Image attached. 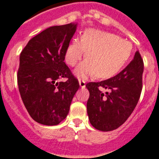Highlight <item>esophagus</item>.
Wrapping results in <instances>:
<instances>
[{
	"instance_id": "1",
	"label": "esophagus",
	"mask_w": 159,
	"mask_h": 159,
	"mask_svg": "<svg viewBox=\"0 0 159 159\" xmlns=\"http://www.w3.org/2000/svg\"><path fill=\"white\" fill-rule=\"evenodd\" d=\"M79 84H80V86L81 88L85 87V81L81 80H79Z\"/></svg>"
}]
</instances>
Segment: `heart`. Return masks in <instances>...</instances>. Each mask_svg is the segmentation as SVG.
Wrapping results in <instances>:
<instances>
[{"label":"heart","instance_id":"1","mask_svg":"<svg viewBox=\"0 0 159 159\" xmlns=\"http://www.w3.org/2000/svg\"><path fill=\"white\" fill-rule=\"evenodd\" d=\"M86 60L75 68V75L86 79L97 75L100 79H108L118 74L129 58L131 43L116 34L89 29L80 40L74 39L67 46L65 62L74 67L85 55Z\"/></svg>","mask_w":159,"mask_h":159}]
</instances>
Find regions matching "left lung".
I'll use <instances>...</instances> for the list:
<instances>
[{"label": "left lung", "mask_w": 159, "mask_h": 159, "mask_svg": "<svg viewBox=\"0 0 159 159\" xmlns=\"http://www.w3.org/2000/svg\"><path fill=\"white\" fill-rule=\"evenodd\" d=\"M143 60L136 52L125 69L112 78L90 82L85 85L90 92L87 113L90 123L101 131L116 129L125 122L138 102L142 89ZM103 88L105 95L100 91Z\"/></svg>", "instance_id": "8db88e82"}]
</instances>
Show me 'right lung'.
I'll list each match as a JSON object with an SVG mask.
<instances>
[{
    "mask_svg": "<svg viewBox=\"0 0 159 159\" xmlns=\"http://www.w3.org/2000/svg\"><path fill=\"white\" fill-rule=\"evenodd\" d=\"M77 23L52 26L31 39L19 57L18 90L32 119L44 125H57L69 112L80 88L64 62L65 51ZM67 78L65 82L58 80Z\"/></svg>",
    "mask_w": 159,
    "mask_h": 159,
    "instance_id": "obj_1",
    "label": "right lung"
}]
</instances>
